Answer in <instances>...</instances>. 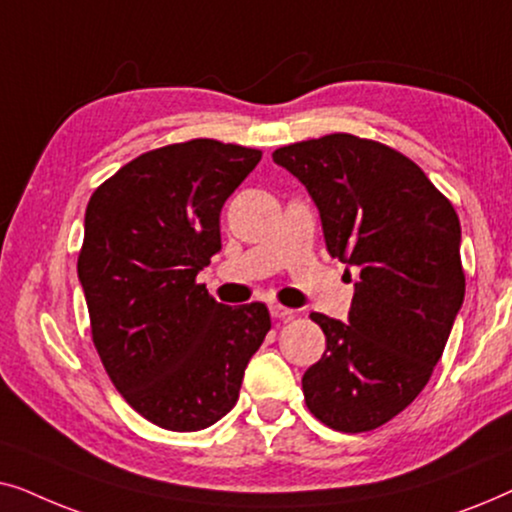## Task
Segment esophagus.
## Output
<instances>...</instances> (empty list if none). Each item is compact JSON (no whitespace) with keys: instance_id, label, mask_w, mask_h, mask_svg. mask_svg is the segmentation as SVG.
<instances>
[{"instance_id":"esophagus-1","label":"esophagus","mask_w":512,"mask_h":512,"mask_svg":"<svg viewBox=\"0 0 512 512\" xmlns=\"http://www.w3.org/2000/svg\"><path fill=\"white\" fill-rule=\"evenodd\" d=\"M270 314H272V319L284 321V319H291L293 317V310H291V307H284V305H279V303H270Z\"/></svg>"}]
</instances>
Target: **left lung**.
I'll use <instances>...</instances> for the list:
<instances>
[{
  "label": "left lung",
  "instance_id": "obj_1",
  "mask_svg": "<svg viewBox=\"0 0 512 512\" xmlns=\"http://www.w3.org/2000/svg\"><path fill=\"white\" fill-rule=\"evenodd\" d=\"M272 160L312 195L328 254L361 270L349 325L310 314L326 352L305 370V403L335 431H373L415 401L443 356L466 291L459 216L422 167L373 139L335 132Z\"/></svg>",
  "mask_w": 512,
  "mask_h": 512
}]
</instances>
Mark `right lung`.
I'll use <instances>...</instances> for the list:
<instances>
[{
  "instance_id": "right-lung-1",
  "label": "right lung",
  "mask_w": 512,
  "mask_h": 512,
  "mask_svg": "<svg viewBox=\"0 0 512 512\" xmlns=\"http://www.w3.org/2000/svg\"><path fill=\"white\" fill-rule=\"evenodd\" d=\"M261 151L191 139L146 151L95 188L79 279L102 366L144 419L200 431L228 415L270 331L263 303L228 307L195 282L221 249V207Z\"/></svg>"
}]
</instances>
